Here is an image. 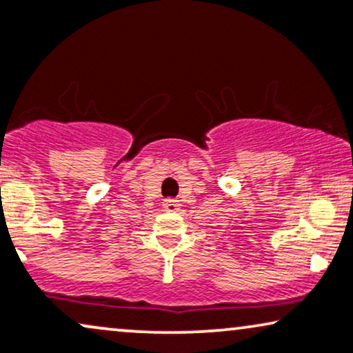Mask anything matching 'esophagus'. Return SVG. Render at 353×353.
Instances as JSON below:
<instances>
[{
    "label": "esophagus",
    "instance_id": "1",
    "mask_svg": "<svg viewBox=\"0 0 353 353\" xmlns=\"http://www.w3.org/2000/svg\"><path fill=\"white\" fill-rule=\"evenodd\" d=\"M163 208L166 210V212H177V210L181 208V202L176 199H166L163 202Z\"/></svg>",
    "mask_w": 353,
    "mask_h": 353
}]
</instances>
